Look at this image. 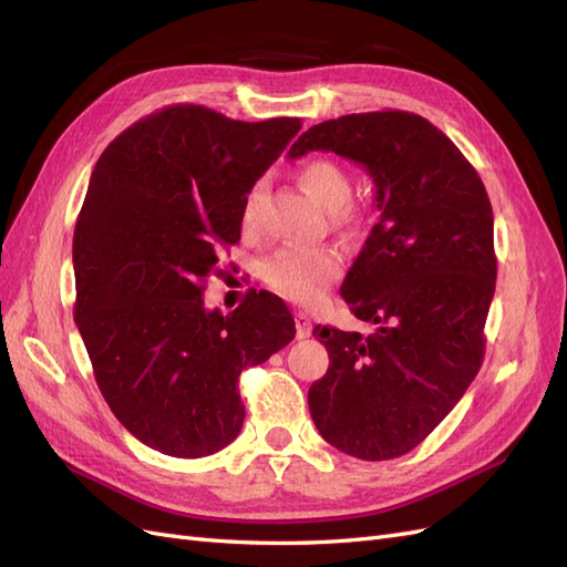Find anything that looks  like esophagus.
Segmentation results:
<instances>
[{"label": "esophagus", "mask_w": 567, "mask_h": 567, "mask_svg": "<svg viewBox=\"0 0 567 567\" xmlns=\"http://www.w3.org/2000/svg\"><path fill=\"white\" fill-rule=\"evenodd\" d=\"M312 333V321L305 312H296V336L307 338Z\"/></svg>", "instance_id": "esophagus-1"}]
</instances>
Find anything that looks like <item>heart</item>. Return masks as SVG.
Listing matches in <instances>:
<instances>
[{
	"label": "heart",
	"mask_w": 567,
	"mask_h": 567,
	"mask_svg": "<svg viewBox=\"0 0 567 567\" xmlns=\"http://www.w3.org/2000/svg\"><path fill=\"white\" fill-rule=\"evenodd\" d=\"M300 182L307 194L317 198L323 208L333 210V219H354V208L348 205L352 179L348 169L331 158H315L300 167ZM265 182H255L244 200V227L255 229L260 221ZM342 274V255L333 246L317 248H281L262 262V279L288 300L317 302L326 288Z\"/></svg>",
	"instance_id": "b5f03b06"
}]
</instances>
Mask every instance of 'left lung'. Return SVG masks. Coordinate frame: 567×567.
Listing matches in <instances>:
<instances>
[{"label":"left lung","instance_id":"obj_1","mask_svg":"<svg viewBox=\"0 0 567 567\" xmlns=\"http://www.w3.org/2000/svg\"><path fill=\"white\" fill-rule=\"evenodd\" d=\"M310 151L364 165L381 210L340 288L375 331L315 326L331 367L307 392L310 414L336 450L398 458L435 431L483 367L496 284L492 203L450 136L416 113L326 120L288 158Z\"/></svg>","mask_w":567,"mask_h":567}]
</instances>
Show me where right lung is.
<instances>
[{"instance_id": "1", "label": "right lung", "mask_w": 567, "mask_h": 567, "mask_svg": "<svg viewBox=\"0 0 567 567\" xmlns=\"http://www.w3.org/2000/svg\"><path fill=\"white\" fill-rule=\"evenodd\" d=\"M300 117L241 123L196 104L136 120L101 153L73 236L75 323L115 419L177 458L241 433L238 375L286 348L281 298L248 293L205 310L219 248L241 238L250 186L300 132Z\"/></svg>"}]
</instances>
